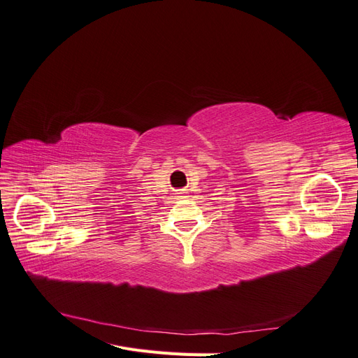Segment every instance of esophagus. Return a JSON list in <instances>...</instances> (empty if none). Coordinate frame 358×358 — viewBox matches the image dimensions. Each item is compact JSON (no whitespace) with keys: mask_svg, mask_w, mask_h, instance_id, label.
Returning a JSON list of instances; mask_svg holds the SVG:
<instances>
[{"mask_svg":"<svg viewBox=\"0 0 358 358\" xmlns=\"http://www.w3.org/2000/svg\"><path fill=\"white\" fill-rule=\"evenodd\" d=\"M179 197H180V199H183V197H187V196H185V194H182V192H180V196H179Z\"/></svg>","mask_w":358,"mask_h":358,"instance_id":"1","label":"esophagus"}]
</instances>
